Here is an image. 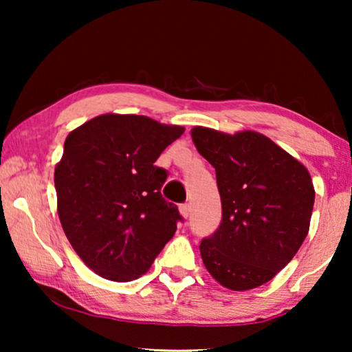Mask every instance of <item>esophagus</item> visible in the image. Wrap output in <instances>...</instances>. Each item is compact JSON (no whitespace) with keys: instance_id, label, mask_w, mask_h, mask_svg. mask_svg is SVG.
<instances>
[{"instance_id":"34e87169","label":"esophagus","mask_w":352,"mask_h":352,"mask_svg":"<svg viewBox=\"0 0 352 352\" xmlns=\"http://www.w3.org/2000/svg\"><path fill=\"white\" fill-rule=\"evenodd\" d=\"M179 213H181V216L184 219H187L189 218V214H190V205L189 204H182V205H179Z\"/></svg>"}]
</instances>
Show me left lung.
Returning <instances> with one entry per match:
<instances>
[{
    "label": "left lung",
    "instance_id": "obj_1",
    "mask_svg": "<svg viewBox=\"0 0 352 352\" xmlns=\"http://www.w3.org/2000/svg\"><path fill=\"white\" fill-rule=\"evenodd\" d=\"M216 170L223 221L200 243L206 271L234 292L256 288L292 261L309 232L316 192L307 168L256 131L192 128Z\"/></svg>",
    "mask_w": 352,
    "mask_h": 352
}]
</instances>
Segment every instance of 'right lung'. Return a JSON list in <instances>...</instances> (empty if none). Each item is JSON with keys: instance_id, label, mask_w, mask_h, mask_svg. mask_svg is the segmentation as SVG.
<instances>
[{"instance_id": "add662e5", "label": "right lung", "mask_w": 352, "mask_h": 352, "mask_svg": "<svg viewBox=\"0 0 352 352\" xmlns=\"http://www.w3.org/2000/svg\"><path fill=\"white\" fill-rule=\"evenodd\" d=\"M184 128L144 115L105 113L75 128L54 170L57 213L91 271L129 282L151 269L176 232L177 206L162 197L153 165Z\"/></svg>"}]
</instances>
